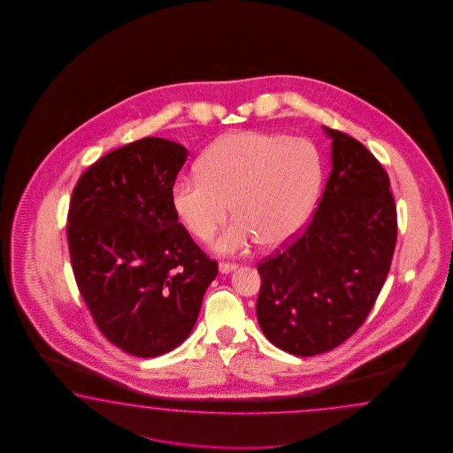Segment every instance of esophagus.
I'll return each mask as SVG.
<instances>
[{
    "mask_svg": "<svg viewBox=\"0 0 453 453\" xmlns=\"http://www.w3.org/2000/svg\"><path fill=\"white\" fill-rule=\"evenodd\" d=\"M219 269H220L222 273H230L233 270L238 269V265L233 264V262H220V264H219Z\"/></svg>",
    "mask_w": 453,
    "mask_h": 453,
    "instance_id": "1",
    "label": "esophagus"
}]
</instances>
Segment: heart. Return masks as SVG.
I'll list each match as a JSON object with an SVG mask.
<instances>
[{
	"label": "heart",
	"mask_w": 453,
	"mask_h": 453,
	"mask_svg": "<svg viewBox=\"0 0 453 453\" xmlns=\"http://www.w3.org/2000/svg\"><path fill=\"white\" fill-rule=\"evenodd\" d=\"M322 183L318 149L306 139L244 131L226 135L199 162V174L180 176L172 201L186 228L212 238L228 213L238 217L215 242L219 252L277 248L311 217Z\"/></svg>",
	"instance_id": "b5f03b06"
}]
</instances>
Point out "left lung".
I'll use <instances>...</instances> for the list:
<instances>
[{
    "label": "left lung",
    "instance_id": "8db88e82",
    "mask_svg": "<svg viewBox=\"0 0 453 453\" xmlns=\"http://www.w3.org/2000/svg\"><path fill=\"white\" fill-rule=\"evenodd\" d=\"M324 129L332 170L312 220L257 265L260 328L296 357L330 351L363 326L396 242V207L382 165L351 135Z\"/></svg>",
    "mask_w": 453,
    "mask_h": 453
}]
</instances>
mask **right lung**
Listing matches in <instances>:
<instances>
[{
    "label": "right lung",
    "mask_w": 453,
    "mask_h": 453,
    "mask_svg": "<svg viewBox=\"0 0 453 453\" xmlns=\"http://www.w3.org/2000/svg\"><path fill=\"white\" fill-rule=\"evenodd\" d=\"M186 157L183 145L160 137L123 145L87 168L69 203L77 288L106 340L133 357L183 343L219 273L174 211Z\"/></svg>",
    "instance_id": "1"
}]
</instances>
